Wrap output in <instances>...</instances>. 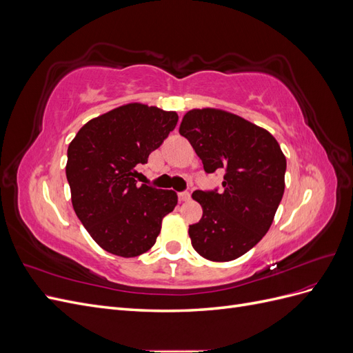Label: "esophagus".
I'll return each mask as SVG.
<instances>
[{
	"label": "esophagus",
	"mask_w": 353,
	"mask_h": 353,
	"mask_svg": "<svg viewBox=\"0 0 353 353\" xmlns=\"http://www.w3.org/2000/svg\"><path fill=\"white\" fill-rule=\"evenodd\" d=\"M178 199H179V201H188L191 199V196L188 191H183V193L178 194Z\"/></svg>",
	"instance_id": "obj_1"
}]
</instances>
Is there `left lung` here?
Wrapping results in <instances>:
<instances>
[{
    "mask_svg": "<svg viewBox=\"0 0 353 353\" xmlns=\"http://www.w3.org/2000/svg\"><path fill=\"white\" fill-rule=\"evenodd\" d=\"M179 134L208 174L225 169L221 193H193L203 216L188 228L191 244L213 262L237 259L271 227L284 194L285 156L268 131L221 109L187 112Z\"/></svg>",
    "mask_w": 353,
    "mask_h": 353,
    "instance_id": "obj_1",
    "label": "left lung"
}]
</instances>
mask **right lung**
<instances>
[{
    "instance_id": "1",
    "label": "right lung",
    "mask_w": 353,
    "mask_h": 353,
    "mask_svg": "<svg viewBox=\"0 0 353 353\" xmlns=\"http://www.w3.org/2000/svg\"><path fill=\"white\" fill-rule=\"evenodd\" d=\"M176 112L143 103L116 108L85 123L68 148L66 176L74 213L101 249L134 258L153 248L178 196L137 185V166L160 147Z\"/></svg>"
}]
</instances>
